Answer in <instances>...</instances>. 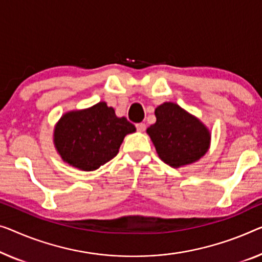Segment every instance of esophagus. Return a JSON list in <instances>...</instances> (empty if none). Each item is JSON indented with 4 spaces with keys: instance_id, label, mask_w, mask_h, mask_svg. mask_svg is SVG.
<instances>
[{
    "instance_id": "34e87169",
    "label": "esophagus",
    "mask_w": 262,
    "mask_h": 262,
    "mask_svg": "<svg viewBox=\"0 0 262 262\" xmlns=\"http://www.w3.org/2000/svg\"><path fill=\"white\" fill-rule=\"evenodd\" d=\"M136 129L139 132H144L146 130V124L143 122H140V123H136Z\"/></svg>"
}]
</instances>
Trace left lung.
<instances>
[{"mask_svg": "<svg viewBox=\"0 0 262 262\" xmlns=\"http://www.w3.org/2000/svg\"><path fill=\"white\" fill-rule=\"evenodd\" d=\"M156 122L147 128L156 153L173 168L196 162L210 147V130L179 104L163 102L155 109Z\"/></svg>", "mask_w": 262, "mask_h": 262, "instance_id": "1", "label": "left lung"}]
</instances>
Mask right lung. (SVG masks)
<instances>
[{
    "mask_svg": "<svg viewBox=\"0 0 262 262\" xmlns=\"http://www.w3.org/2000/svg\"><path fill=\"white\" fill-rule=\"evenodd\" d=\"M135 130L134 124L116 116L114 108L101 101L64 113L54 127L53 142L66 163L92 171L115 158L124 136Z\"/></svg>",
    "mask_w": 262,
    "mask_h": 262,
    "instance_id": "right-lung-1",
    "label": "right lung"
}]
</instances>
